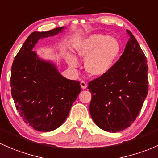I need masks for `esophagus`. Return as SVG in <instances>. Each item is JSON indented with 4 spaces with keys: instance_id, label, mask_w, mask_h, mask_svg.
<instances>
[{
    "instance_id": "obj_1",
    "label": "esophagus",
    "mask_w": 158,
    "mask_h": 158,
    "mask_svg": "<svg viewBox=\"0 0 158 158\" xmlns=\"http://www.w3.org/2000/svg\"><path fill=\"white\" fill-rule=\"evenodd\" d=\"M81 87H82V89H86L87 87V83L84 81H81Z\"/></svg>"
}]
</instances>
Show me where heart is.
Returning a JSON list of instances; mask_svg holds the SVG:
<instances>
[{
  "instance_id": "heart-1",
  "label": "heart",
  "mask_w": 158,
  "mask_h": 158,
  "mask_svg": "<svg viewBox=\"0 0 158 158\" xmlns=\"http://www.w3.org/2000/svg\"><path fill=\"white\" fill-rule=\"evenodd\" d=\"M121 48V43L115 37L93 34L76 45L75 52L80 58H88L85 69L90 75L101 77L113 67ZM68 61L71 67L77 66V61L73 57H68Z\"/></svg>"
}]
</instances>
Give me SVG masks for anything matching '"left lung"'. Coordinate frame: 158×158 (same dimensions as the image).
Masks as SVG:
<instances>
[{
	"instance_id": "left-lung-1",
	"label": "left lung",
	"mask_w": 158,
	"mask_h": 158,
	"mask_svg": "<svg viewBox=\"0 0 158 158\" xmlns=\"http://www.w3.org/2000/svg\"><path fill=\"white\" fill-rule=\"evenodd\" d=\"M119 59L104 75L88 83L90 113L98 127L109 132L129 127L139 115L148 91L147 59L129 30Z\"/></svg>"
}]
</instances>
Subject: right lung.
<instances>
[{"mask_svg": "<svg viewBox=\"0 0 158 158\" xmlns=\"http://www.w3.org/2000/svg\"><path fill=\"white\" fill-rule=\"evenodd\" d=\"M64 27L30 34L15 56L11 68V94L19 115L40 131L63 124L81 91L79 81L61 76L54 64L40 60L32 48L39 40L53 36Z\"/></svg>", "mask_w": 158, "mask_h": 158, "instance_id": "1", "label": "right lung"}]
</instances>
